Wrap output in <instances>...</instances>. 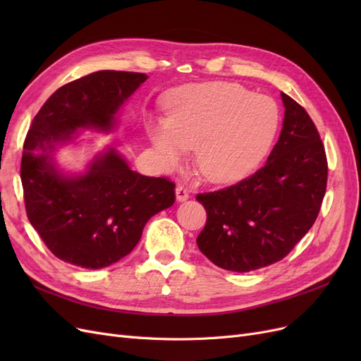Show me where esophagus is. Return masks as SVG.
Instances as JSON below:
<instances>
[{"mask_svg": "<svg viewBox=\"0 0 361 361\" xmlns=\"http://www.w3.org/2000/svg\"><path fill=\"white\" fill-rule=\"evenodd\" d=\"M174 192H176V200L178 202H185V200H188V197H190L188 190L183 188V187H176Z\"/></svg>", "mask_w": 361, "mask_h": 361, "instance_id": "34e87169", "label": "esophagus"}]
</instances>
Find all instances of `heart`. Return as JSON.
<instances>
[{"mask_svg":"<svg viewBox=\"0 0 361 361\" xmlns=\"http://www.w3.org/2000/svg\"><path fill=\"white\" fill-rule=\"evenodd\" d=\"M280 125L276 101L235 82H206L178 92L166 118L147 120L146 133L164 167L194 147L195 167L214 183L243 179L269 152Z\"/></svg>","mask_w":361,"mask_h":361,"instance_id":"obj_1","label":"heart"}]
</instances>
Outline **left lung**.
<instances>
[{
	"label": "left lung",
	"mask_w": 361,
	"mask_h": 361,
	"mask_svg": "<svg viewBox=\"0 0 361 361\" xmlns=\"http://www.w3.org/2000/svg\"><path fill=\"white\" fill-rule=\"evenodd\" d=\"M280 96L285 118L265 166L232 187L197 195L207 212L197 245L227 271L248 272L281 260L321 209L329 174L321 137L307 111Z\"/></svg>",
	"instance_id": "8db88e82"
}]
</instances>
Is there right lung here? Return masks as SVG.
<instances>
[{"mask_svg":"<svg viewBox=\"0 0 361 361\" xmlns=\"http://www.w3.org/2000/svg\"><path fill=\"white\" fill-rule=\"evenodd\" d=\"M147 75L99 71L54 93L32 120L20 180L28 220L63 262L87 269L116 264L138 244L146 223L174 203V183L130 169L116 147L97 152L80 173L57 161L84 130L113 134L118 113Z\"/></svg>","mask_w":361,"mask_h":361,"instance_id":"right-lung-1","label":"right lung"}]
</instances>
